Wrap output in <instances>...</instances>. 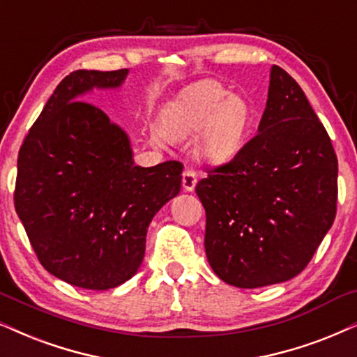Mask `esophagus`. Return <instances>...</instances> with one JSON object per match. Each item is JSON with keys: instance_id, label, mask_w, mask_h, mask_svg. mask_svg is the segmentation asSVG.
<instances>
[{"instance_id": "34e87169", "label": "esophagus", "mask_w": 357, "mask_h": 357, "mask_svg": "<svg viewBox=\"0 0 357 357\" xmlns=\"http://www.w3.org/2000/svg\"><path fill=\"white\" fill-rule=\"evenodd\" d=\"M182 185L187 192H193L197 185V172L193 169H185V172L182 175Z\"/></svg>"}]
</instances>
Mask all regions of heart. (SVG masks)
<instances>
[{
  "instance_id": "heart-1",
  "label": "heart",
  "mask_w": 357,
  "mask_h": 357,
  "mask_svg": "<svg viewBox=\"0 0 357 357\" xmlns=\"http://www.w3.org/2000/svg\"><path fill=\"white\" fill-rule=\"evenodd\" d=\"M252 111L243 96L229 95L216 82L198 83L169 106L160 129L170 139L198 136V152L208 160H228L243 146Z\"/></svg>"
}]
</instances>
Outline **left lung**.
Instances as JSON below:
<instances>
[{
  "label": "left lung",
  "instance_id": "8db88e82",
  "mask_svg": "<svg viewBox=\"0 0 357 357\" xmlns=\"http://www.w3.org/2000/svg\"><path fill=\"white\" fill-rule=\"evenodd\" d=\"M257 131L195 187L206 213L208 262L239 289L298 275L336 216L331 139L298 83L277 66Z\"/></svg>",
  "mask_w": 357,
  "mask_h": 357
}]
</instances>
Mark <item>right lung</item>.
I'll list each match as a JSON object with an SVG mask.
<instances>
[{
  "instance_id": "1",
  "label": "right lung",
  "mask_w": 357,
  "mask_h": 357,
  "mask_svg": "<svg viewBox=\"0 0 357 357\" xmlns=\"http://www.w3.org/2000/svg\"><path fill=\"white\" fill-rule=\"evenodd\" d=\"M128 68L77 70L54 90L17 157L15 206L44 269L67 284L108 290L136 274L154 215L177 197L183 165H134L126 132L95 105Z\"/></svg>"
}]
</instances>
